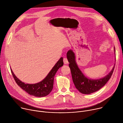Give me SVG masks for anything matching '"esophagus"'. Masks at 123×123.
I'll use <instances>...</instances> for the list:
<instances>
[{"instance_id": "1", "label": "esophagus", "mask_w": 123, "mask_h": 123, "mask_svg": "<svg viewBox=\"0 0 123 123\" xmlns=\"http://www.w3.org/2000/svg\"><path fill=\"white\" fill-rule=\"evenodd\" d=\"M63 61H64V63L65 64H68V59L67 58H66V57H64V59H63Z\"/></svg>"}]
</instances>
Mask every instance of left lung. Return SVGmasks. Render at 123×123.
Listing matches in <instances>:
<instances>
[{"instance_id":"8db88e82","label":"left lung","mask_w":123,"mask_h":123,"mask_svg":"<svg viewBox=\"0 0 123 123\" xmlns=\"http://www.w3.org/2000/svg\"><path fill=\"white\" fill-rule=\"evenodd\" d=\"M114 50L115 54V47ZM67 57L75 87L81 93L85 94L93 93L102 88L111 78L115 67L114 64L110 73L104 77L97 79H90L86 76L78 68L76 62L75 54L72 49H69L68 51Z\"/></svg>"}]
</instances>
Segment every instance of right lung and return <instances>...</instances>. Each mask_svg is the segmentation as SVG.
Masks as SVG:
<instances>
[{"mask_svg":"<svg viewBox=\"0 0 123 123\" xmlns=\"http://www.w3.org/2000/svg\"><path fill=\"white\" fill-rule=\"evenodd\" d=\"M63 59V58L61 57L46 77L41 81L36 84H25L15 75L12 69L11 70L16 83L21 89L31 95L39 97H44L48 95L53 89L54 77L58 69L64 64Z\"/></svg>","mask_w":123,"mask_h":123,"instance_id":"1","label":"right lung"}]
</instances>
